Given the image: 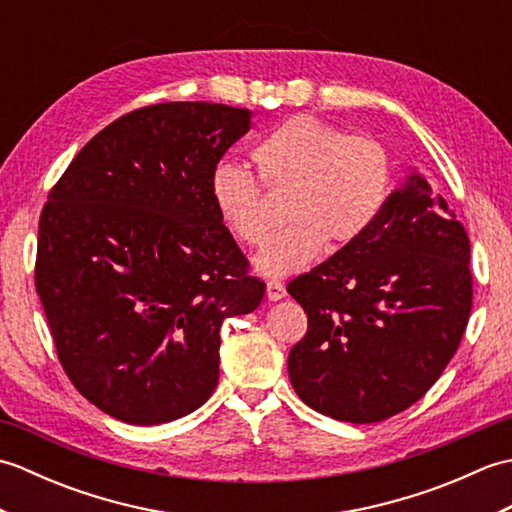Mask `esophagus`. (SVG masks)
Segmentation results:
<instances>
[{
    "mask_svg": "<svg viewBox=\"0 0 512 512\" xmlns=\"http://www.w3.org/2000/svg\"><path fill=\"white\" fill-rule=\"evenodd\" d=\"M266 297H268V301L284 299V297H286L284 284H281V281H277V279H270L268 284H266Z\"/></svg>",
    "mask_w": 512,
    "mask_h": 512,
    "instance_id": "34e87169",
    "label": "esophagus"
}]
</instances>
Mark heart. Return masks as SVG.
Masks as SVG:
<instances>
[{"label":"heart","mask_w":512,"mask_h":512,"mask_svg":"<svg viewBox=\"0 0 512 512\" xmlns=\"http://www.w3.org/2000/svg\"><path fill=\"white\" fill-rule=\"evenodd\" d=\"M250 158L266 187L288 189L284 217L290 222L270 235L253 259L257 273L266 277L306 268L325 244L343 248L356 242L376 222L389 193V158L376 140L345 136L308 114L270 129ZM209 195L237 242H262L266 213L253 173L235 162H217Z\"/></svg>","instance_id":"obj_1"}]
</instances>
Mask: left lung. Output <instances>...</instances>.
<instances>
[{"mask_svg":"<svg viewBox=\"0 0 512 512\" xmlns=\"http://www.w3.org/2000/svg\"><path fill=\"white\" fill-rule=\"evenodd\" d=\"M471 246L427 178L409 169L367 233L288 284L308 332L288 354L297 396L334 420L405 411L449 365L471 314Z\"/></svg>","mask_w":512,"mask_h":512,"instance_id":"1","label":"left lung"}]
</instances>
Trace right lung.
I'll return each instance as SVG.
<instances>
[{
    "label": "right lung",
    "mask_w": 512,
    "mask_h": 512,
    "mask_svg": "<svg viewBox=\"0 0 512 512\" xmlns=\"http://www.w3.org/2000/svg\"><path fill=\"white\" fill-rule=\"evenodd\" d=\"M250 110L160 103L96 134L39 220L35 286L59 361L81 396L129 424L202 407L220 378V328L266 284L209 195Z\"/></svg>",
    "instance_id": "1"
}]
</instances>
